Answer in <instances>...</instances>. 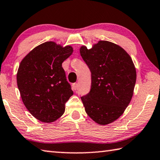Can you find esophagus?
I'll list each match as a JSON object with an SVG mask.
<instances>
[{
    "mask_svg": "<svg viewBox=\"0 0 160 160\" xmlns=\"http://www.w3.org/2000/svg\"><path fill=\"white\" fill-rule=\"evenodd\" d=\"M72 89H73L74 90H76L78 88V83H73V84H72Z\"/></svg>",
    "mask_w": 160,
    "mask_h": 160,
    "instance_id": "esophagus-1",
    "label": "esophagus"
}]
</instances>
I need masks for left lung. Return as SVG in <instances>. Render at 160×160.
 Segmentation results:
<instances>
[{
	"label": "left lung",
	"instance_id": "8db88e82",
	"mask_svg": "<svg viewBox=\"0 0 160 160\" xmlns=\"http://www.w3.org/2000/svg\"><path fill=\"white\" fill-rule=\"evenodd\" d=\"M80 55L92 73L91 89L81 97L85 111L99 124H108L120 117L132 99L136 72L132 58L120 46L100 40Z\"/></svg>",
	"mask_w": 160,
	"mask_h": 160
}]
</instances>
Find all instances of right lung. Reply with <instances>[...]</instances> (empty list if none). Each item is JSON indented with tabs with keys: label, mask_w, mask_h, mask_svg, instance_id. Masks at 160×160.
I'll use <instances>...</instances> for the list:
<instances>
[{
	"label": "right lung",
	"mask_w": 160,
	"mask_h": 160,
	"mask_svg": "<svg viewBox=\"0 0 160 160\" xmlns=\"http://www.w3.org/2000/svg\"><path fill=\"white\" fill-rule=\"evenodd\" d=\"M72 51L71 46L63 48L46 42L35 48L20 63L17 82L22 101L31 114L42 122L59 118L73 94L62 68Z\"/></svg>",
	"instance_id": "obj_1"
}]
</instances>
